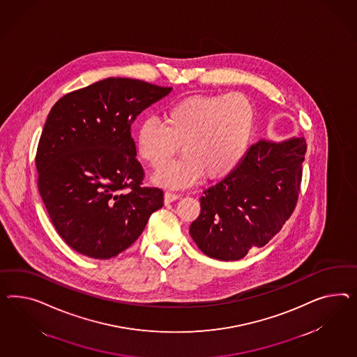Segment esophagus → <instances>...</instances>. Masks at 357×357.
<instances>
[{"label": "esophagus", "mask_w": 357, "mask_h": 357, "mask_svg": "<svg viewBox=\"0 0 357 357\" xmlns=\"http://www.w3.org/2000/svg\"><path fill=\"white\" fill-rule=\"evenodd\" d=\"M181 196L178 195V193L173 192H165L164 195V203L165 204H170L175 202V200H178Z\"/></svg>", "instance_id": "34e87169"}]
</instances>
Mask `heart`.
<instances>
[{
  "label": "heart",
  "mask_w": 357,
  "mask_h": 357,
  "mask_svg": "<svg viewBox=\"0 0 357 357\" xmlns=\"http://www.w3.org/2000/svg\"><path fill=\"white\" fill-rule=\"evenodd\" d=\"M164 123L145 119L135 135L137 155L158 169L177 153L184 157L154 174V183L184 188L203 175L206 181H222L231 175L251 140L255 109L239 93L192 95L170 106Z\"/></svg>",
  "instance_id": "b5f03b06"
}]
</instances>
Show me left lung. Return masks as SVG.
<instances>
[{"mask_svg": "<svg viewBox=\"0 0 357 357\" xmlns=\"http://www.w3.org/2000/svg\"><path fill=\"white\" fill-rule=\"evenodd\" d=\"M305 137L260 139L238 169L204 191L190 234L202 251L221 261L243 259L280 231L299 196Z\"/></svg>", "mask_w": 357, "mask_h": 357, "instance_id": "obj_1", "label": "left lung"}]
</instances>
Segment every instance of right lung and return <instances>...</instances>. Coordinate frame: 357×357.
I'll list each match as a JSON object with an SVG mask.
<instances>
[{
  "label": "right lung",
  "mask_w": 357,
  "mask_h": 357,
  "mask_svg": "<svg viewBox=\"0 0 357 357\" xmlns=\"http://www.w3.org/2000/svg\"><path fill=\"white\" fill-rule=\"evenodd\" d=\"M172 92L130 77H107L59 98L40 137L39 192L59 236L84 256L127 250L162 208L160 188L142 187L131 125Z\"/></svg>",
  "instance_id": "add662e5"
}]
</instances>
